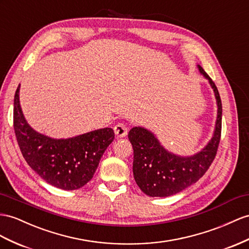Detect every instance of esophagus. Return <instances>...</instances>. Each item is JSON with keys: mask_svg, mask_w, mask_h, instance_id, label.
Here are the masks:
<instances>
[{"mask_svg": "<svg viewBox=\"0 0 249 249\" xmlns=\"http://www.w3.org/2000/svg\"><path fill=\"white\" fill-rule=\"evenodd\" d=\"M114 133L118 138H124L128 132V127L124 123H119L114 126Z\"/></svg>", "mask_w": 249, "mask_h": 249, "instance_id": "34e87169", "label": "esophagus"}]
</instances>
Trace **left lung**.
I'll return each mask as SVG.
<instances>
[{
  "mask_svg": "<svg viewBox=\"0 0 249 249\" xmlns=\"http://www.w3.org/2000/svg\"><path fill=\"white\" fill-rule=\"evenodd\" d=\"M197 68L213 89L218 105L213 136L205 147L194 156L181 157L165 149L154 133L144 127H133L128 133L133 148V177L140 189L149 196L180 193L201 179L214 160L221 139V98L213 81L200 65Z\"/></svg>",
  "mask_w": 249,
  "mask_h": 249,
  "instance_id": "1",
  "label": "left lung"
}]
</instances>
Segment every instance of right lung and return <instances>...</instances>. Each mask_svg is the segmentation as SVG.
<instances>
[{
  "label": "right lung",
  "mask_w": 249,
  "mask_h": 249,
  "mask_svg": "<svg viewBox=\"0 0 249 249\" xmlns=\"http://www.w3.org/2000/svg\"><path fill=\"white\" fill-rule=\"evenodd\" d=\"M20 85L14 102V127L18 147L29 166L50 185L64 190L83 187L97 170L102 156L114 139L102 128L68 139H53L31 128L20 105Z\"/></svg>",
  "instance_id": "1"
}]
</instances>
